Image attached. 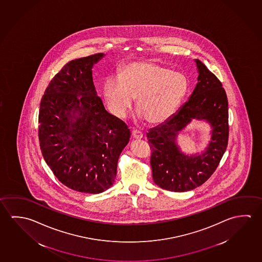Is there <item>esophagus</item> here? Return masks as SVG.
Returning a JSON list of instances; mask_svg holds the SVG:
<instances>
[{
	"instance_id": "esophagus-1",
	"label": "esophagus",
	"mask_w": 262,
	"mask_h": 262,
	"mask_svg": "<svg viewBox=\"0 0 262 262\" xmlns=\"http://www.w3.org/2000/svg\"><path fill=\"white\" fill-rule=\"evenodd\" d=\"M132 136L134 139H136V140H140V139L142 138V133L141 132H139V130H133Z\"/></svg>"
}]
</instances>
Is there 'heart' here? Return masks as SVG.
<instances>
[{"mask_svg":"<svg viewBox=\"0 0 262 262\" xmlns=\"http://www.w3.org/2000/svg\"><path fill=\"white\" fill-rule=\"evenodd\" d=\"M188 79L155 61L130 62L111 77L102 94L110 112L123 118L136 99V110L147 123L159 125L170 120L185 98Z\"/></svg>","mask_w":262,"mask_h":262,"instance_id":"heart-1","label":"heart"}]
</instances>
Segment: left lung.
<instances>
[{
  "instance_id": "8db88e82",
  "label": "left lung",
  "mask_w": 262,
  "mask_h": 262,
  "mask_svg": "<svg viewBox=\"0 0 262 262\" xmlns=\"http://www.w3.org/2000/svg\"><path fill=\"white\" fill-rule=\"evenodd\" d=\"M198 84L172 118L149 129L154 182L172 192H186L203 185L219 166L228 141V102L219 78L194 59ZM193 119L211 126V141L201 153L188 155L178 145L179 134Z\"/></svg>"
}]
</instances>
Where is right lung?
<instances>
[{"instance_id": "1", "label": "right lung", "mask_w": 262, "mask_h": 262, "mask_svg": "<svg viewBox=\"0 0 262 262\" xmlns=\"http://www.w3.org/2000/svg\"><path fill=\"white\" fill-rule=\"evenodd\" d=\"M103 53L70 61L49 83L38 117L40 149L63 185L81 193L110 188L130 132L105 110L92 69Z\"/></svg>"}]
</instances>
